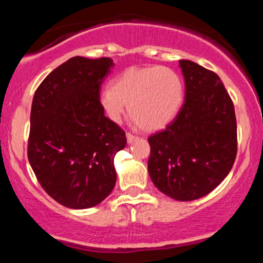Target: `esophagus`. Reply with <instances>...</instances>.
<instances>
[{"instance_id":"obj_1","label":"esophagus","mask_w":263,"mask_h":263,"mask_svg":"<svg viewBox=\"0 0 263 263\" xmlns=\"http://www.w3.org/2000/svg\"><path fill=\"white\" fill-rule=\"evenodd\" d=\"M126 137H127L128 143H132V142H134L136 138H137V136L134 135V134H131V132H127V134H126Z\"/></svg>"}]
</instances>
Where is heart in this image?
Returning a JSON list of instances; mask_svg holds the SVG:
<instances>
[{"label":"heart","instance_id":"1","mask_svg":"<svg viewBox=\"0 0 263 263\" xmlns=\"http://www.w3.org/2000/svg\"><path fill=\"white\" fill-rule=\"evenodd\" d=\"M184 84L173 69L165 66L128 68L99 92V105L112 122L126 112L143 129L155 131L168 125L183 104Z\"/></svg>","mask_w":263,"mask_h":263}]
</instances>
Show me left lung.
Masks as SVG:
<instances>
[{
  "instance_id": "8db88e82",
  "label": "left lung",
  "mask_w": 263,
  "mask_h": 263,
  "mask_svg": "<svg viewBox=\"0 0 263 263\" xmlns=\"http://www.w3.org/2000/svg\"><path fill=\"white\" fill-rule=\"evenodd\" d=\"M185 100L176 119L151 135L148 173L155 185L180 201L195 200L219 185L237 153L235 108L214 71L179 60Z\"/></svg>"
}]
</instances>
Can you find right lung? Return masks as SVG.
Returning <instances> with one entry per match:
<instances>
[{"instance_id": "right-lung-1", "label": "right lung", "mask_w": 263, "mask_h": 263, "mask_svg": "<svg viewBox=\"0 0 263 263\" xmlns=\"http://www.w3.org/2000/svg\"><path fill=\"white\" fill-rule=\"evenodd\" d=\"M110 58L74 57L48 75L31 108L28 159L39 184L59 204L87 209L116 183L114 158L126 135L99 105Z\"/></svg>"}]
</instances>
